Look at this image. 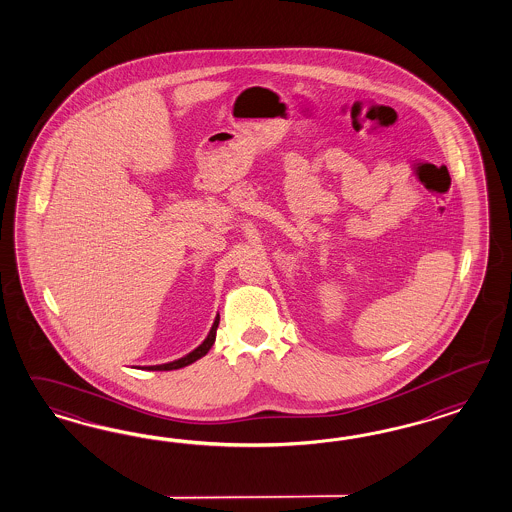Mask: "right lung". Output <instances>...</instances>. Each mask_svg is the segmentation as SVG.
Listing matches in <instances>:
<instances>
[{
  "label": "right lung",
  "instance_id": "obj_1",
  "mask_svg": "<svg viewBox=\"0 0 512 512\" xmlns=\"http://www.w3.org/2000/svg\"><path fill=\"white\" fill-rule=\"evenodd\" d=\"M218 324H220V317H216V320H214V324H212V328H210V332H208L207 339H205L201 345L197 346L195 350H192L190 354H186L184 358L169 361V363H162V365H151V367H147V369H149V371H173V369H182V367H186V365L194 363V361L199 360V358L207 356L208 350L212 348L214 341H216V330H218Z\"/></svg>",
  "mask_w": 512,
  "mask_h": 512
}]
</instances>
